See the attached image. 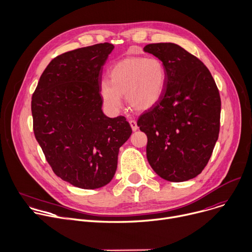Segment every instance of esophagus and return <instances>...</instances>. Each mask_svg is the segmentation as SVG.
Masks as SVG:
<instances>
[{"instance_id": "34e87169", "label": "esophagus", "mask_w": 252, "mask_h": 252, "mask_svg": "<svg viewBox=\"0 0 252 252\" xmlns=\"http://www.w3.org/2000/svg\"><path fill=\"white\" fill-rule=\"evenodd\" d=\"M129 124H130V126H131V128H132L133 131H136L138 129L137 123H136L135 120H129Z\"/></svg>"}]
</instances>
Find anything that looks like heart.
<instances>
[{"label":"heart","mask_w":252,"mask_h":252,"mask_svg":"<svg viewBox=\"0 0 252 252\" xmlns=\"http://www.w3.org/2000/svg\"><path fill=\"white\" fill-rule=\"evenodd\" d=\"M166 85V68L158 58L127 57L110 70V81L100 84L101 98L112 113L122 107V95L136 111H148L163 96Z\"/></svg>","instance_id":"b5f03b06"}]
</instances>
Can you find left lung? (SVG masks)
I'll return each mask as SVG.
<instances>
[{
	"mask_svg": "<svg viewBox=\"0 0 252 252\" xmlns=\"http://www.w3.org/2000/svg\"><path fill=\"white\" fill-rule=\"evenodd\" d=\"M143 51L166 68L162 98L137 120L148 136V161L166 181H189L205 168L219 138L220 91L206 65L181 46L149 44Z\"/></svg>",
	"mask_w": 252,
	"mask_h": 252,
	"instance_id": "8db88e82",
	"label": "left lung"
}]
</instances>
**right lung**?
Masks as SVG:
<instances>
[{
  "instance_id": "obj_1",
  "label": "right lung",
  "mask_w": 252,
  "mask_h": 252,
  "mask_svg": "<svg viewBox=\"0 0 252 252\" xmlns=\"http://www.w3.org/2000/svg\"><path fill=\"white\" fill-rule=\"evenodd\" d=\"M114 45L100 43L56 56L32 97L35 139L53 172L77 188L109 184L120 147L132 133L126 118L101 110L102 66Z\"/></svg>"
}]
</instances>
